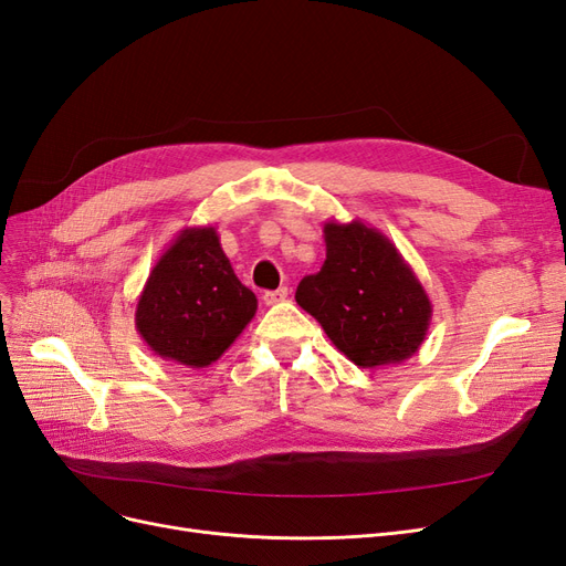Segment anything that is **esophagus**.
I'll return each instance as SVG.
<instances>
[{
  "label": "esophagus",
  "instance_id": "1",
  "mask_svg": "<svg viewBox=\"0 0 566 566\" xmlns=\"http://www.w3.org/2000/svg\"><path fill=\"white\" fill-rule=\"evenodd\" d=\"M286 296H289V289H286V286H280V289H275V291H265L263 301H265V305H275V303H282Z\"/></svg>",
  "mask_w": 566,
  "mask_h": 566
}]
</instances>
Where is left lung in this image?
<instances>
[{"instance_id": "obj_1", "label": "left lung", "mask_w": 566, "mask_h": 566, "mask_svg": "<svg viewBox=\"0 0 566 566\" xmlns=\"http://www.w3.org/2000/svg\"><path fill=\"white\" fill-rule=\"evenodd\" d=\"M326 261L301 280L296 303L361 369L399 364L426 340L432 303L386 234L361 221L324 223Z\"/></svg>"}]
</instances>
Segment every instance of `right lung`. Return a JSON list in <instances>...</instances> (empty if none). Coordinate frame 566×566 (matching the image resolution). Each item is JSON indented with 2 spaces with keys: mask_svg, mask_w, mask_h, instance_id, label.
Returning a JSON list of instances; mask_svg holds the SVG:
<instances>
[{
  "mask_svg": "<svg viewBox=\"0 0 566 566\" xmlns=\"http://www.w3.org/2000/svg\"><path fill=\"white\" fill-rule=\"evenodd\" d=\"M213 226L180 230L161 253L136 305V329L161 359L205 369L256 315Z\"/></svg>",
  "mask_w": 566,
  "mask_h": 566,
  "instance_id": "add662e5",
  "label": "right lung"
}]
</instances>
